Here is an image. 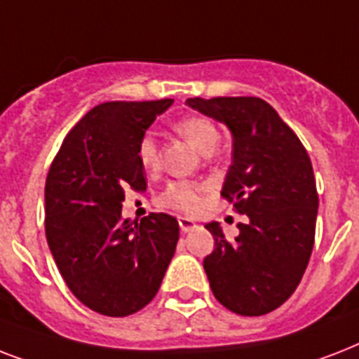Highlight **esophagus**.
<instances>
[{
  "instance_id": "esophagus-1",
  "label": "esophagus",
  "mask_w": 359,
  "mask_h": 359,
  "mask_svg": "<svg viewBox=\"0 0 359 359\" xmlns=\"http://www.w3.org/2000/svg\"><path fill=\"white\" fill-rule=\"evenodd\" d=\"M179 225H180V231H182V233H190V231H194L197 227V224L194 222V219L184 218V216H180L179 218Z\"/></svg>"
}]
</instances>
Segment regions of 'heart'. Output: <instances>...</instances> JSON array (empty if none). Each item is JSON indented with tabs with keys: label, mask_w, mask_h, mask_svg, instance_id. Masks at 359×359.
<instances>
[{
	"label": "heart",
	"mask_w": 359,
	"mask_h": 359,
	"mask_svg": "<svg viewBox=\"0 0 359 359\" xmlns=\"http://www.w3.org/2000/svg\"><path fill=\"white\" fill-rule=\"evenodd\" d=\"M175 132L182 135L188 143L196 147L201 154H212L219 143V130L218 126L207 117L201 115H190L184 119L177 121L175 124ZM137 162L141 168L147 171H154L160 165V145L154 134L147 132L140 137L137 143ZM210 190V186L203 184V182H171L165 188L163 194V201L168 203L169 207L180 212L194 214L203 207V197Z\"/></svg>",
	"instance_id": "b5f03b06"
}]
</instances>
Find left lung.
<instances>
[{
	"mask_svg": "<svg viewBox=\"0 0 359 359\" xmlns=\"http://www.w3.org/2000/svg\"><path fill=\"white\" fill-rule=\"evenodd\" d=\"M186 104L229 126L233 163L222 197L248 216L235 240L216 222L205 225L214 236L203 261L210 289L236 315H266L294 292L315 244L318 194L309 154L262 98L197 97Z\"/></svg>",
	"mask_w": 359,
	"mask_h": 359,
	"instance_id": "1",
	"label": "left lung"
}]
</instances>
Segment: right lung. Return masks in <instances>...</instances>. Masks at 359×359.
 Returning <instances> with one entry per match:
<instances>
[{
    "mask_svg": "<svg viewBox=\"0 0 359 359\" xmlns=\"http://www.w3.org/2000/svg\"><path fill=\"white\" fill-rule=\"evenodd\" d=\"M173 104L104 102L87 111L61 143L46 177L44 229L72 294L106 317H128L156 296L179 242V222L121 214L124 190L145 191L137 143Z\"/></svg>",
    "mask_w": 359,
    "mask_h": 359,
    "instance_id": "right-lung-1",
    "label": "right lung"
}]
</instances>
